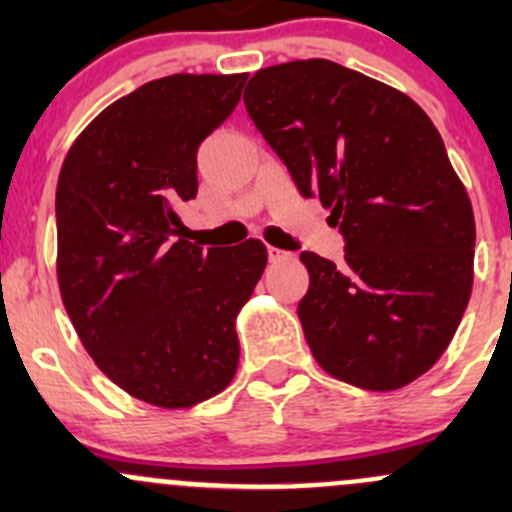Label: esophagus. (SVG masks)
Returning a JSON list of instances; mask_svg holds the SVG:
<instances>
[{"label":"esophagus","instance_id":"esophagus-1","mask_svg":"<svg viewBox=\"0 0 512 512\" xmlns=\"http://www.w3.org/2000/svg\"><path fill=\"white\" fill-rule=\"evenodd\" d=\"M267 257H270V262H282V260H289V252L280 250V247H267Z\"/></svg>","mask_w":512,"mask_h":512}]
</instances>
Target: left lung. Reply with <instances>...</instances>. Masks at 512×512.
<instances>
[{"label": "left lung", "mask_w": 512, "mask_h": 512, "mask_svg": "<svg viewBox=\"0 0 512 512\" xmlns=\"http://www.w3.org/2000/svg\"><path fill=\"white\" fill-rule=\"evenodd\" d=\"M245 108L344 237L342 265L299 257L314 359L359 389L406 386L448 347L473 287V208L441 133L409 96L327 59L257 71Z\"/></svg>", "instance_id": "1"}]
</instances>
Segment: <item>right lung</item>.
<instances>
[{
    "instance_id": "obj_1",
    "label": "right lung",
    "mask_w": 512,
    "mask_h": 512,
    "mask_svg": "<svg viewBox=\"0 0 512 512\" xmlns=\"http://www.w3.org/2000/svg\"><path fill=\"white\" fill-rule=\"evenodd\" d=\"M247 74H173L113 101L76 138L56 185L59 289L98 369L163 409L220 394L240 359L235 317L267 265L260 240L198 247L178 208L198 148Z\"/></svg>"
}]
</instances>
